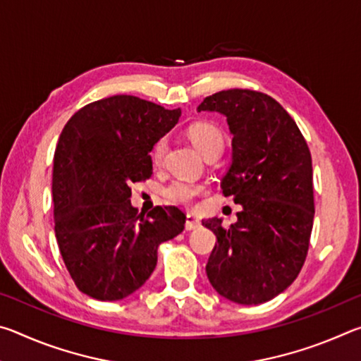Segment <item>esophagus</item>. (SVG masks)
I'll return each instance as SVG.
<instances>
[{
	"mask_svg": "<svg viewBox=\"0 0 361 361\" xmlns=\"http://www.w3.org/2000/svg\"><path fill=\"white\" fill-rule=\"evenodd\" d=\"M197 228H200V219L195 215H192V213H188V215H186V229L194 231Z\"/></svg>",
	"mask_w": 361,
	"mask_h": 361,
	"instance_id": "34e87169",
	"label": "esophagus"
}]
</instances>
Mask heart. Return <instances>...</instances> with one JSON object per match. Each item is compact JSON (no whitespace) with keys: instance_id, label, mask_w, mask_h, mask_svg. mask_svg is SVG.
I'll return each instance as SVG.
<instances>
[{"instance_id":"heart-1","label":"heart","mask_w":361,"mask_h":361,"mask_svg":"<svg viewBox=\"0 0 361 361\" xmlns=\"http://www.w3.org/2000/svg\"><path fill=\"white\" fill-rule=\"evenodd\" d=\"M188 137L192 145L199 149L204 157L210 154H221L224 148V135L218 126L212 122H195L188 129ZM167 149V140L159 138L151 148V161L154 166H159L162 162L164 154ZM205 188L202 185H195V183L173 180L172 183L162 189L164 197L173 204H189L192 202L194 197L202 194Z\"/></svg>"}]
</instances>
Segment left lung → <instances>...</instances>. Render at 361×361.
I'll return each instance as SVG.
<instances>
[{
  "mask_svg": "<svg viewBox=\"0 0 361 361\" xmlns=\"http://www.w3.org/2000/svg\"><path fill=\"white\" fill-rule=\"evenodd\" d=\"M197 111L228 119L232 164L221 189L243 207L228 228L219 218L202 221L218 240L207 277L229 301L266 302L295 282L309 252L315 213L309 146L283 106L256 90H221Z\"/></svg>",
  "mask_w": 361,
  "mask_h": 361,
  "instance_id": "obj_1",
  "label": "left lung"
}]
</instances>
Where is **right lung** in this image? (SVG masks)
Listing matches in <instances>:
<instances>
[{
    "mask_svg": "<svg viewBox=\"0 0 361 361\" xmlns=\"http://www.w3.org/2000/svg\"><path fill=\"white\" fill-rule=\"evenodd\" d=\"M166 109L133 95L89 103L60 133L52 169L54 229L79 291L118 301L154 271L157 247L185 229L178 207L148 215L130 204V185L152 175L149 151L178 122Z\"/></svg>",
    "mask_w": 361,
    "mask_h": 361,
    "instance_id": "right-lung-1",
    "label": "right lung"
}]
</instances>
